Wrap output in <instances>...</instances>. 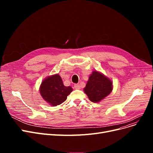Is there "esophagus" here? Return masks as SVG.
Listing matches in <instances>:
<instances>
[{
	"mask_svg": "<svg viewBox=\"0 0 153 153\" xmlns=\"http://www.w3.org/2000/svg\"><path fill=\"white\" fill-rule=\"evenodd\" d=\"M74 87H75V89H80V85L79 84H76L74 85Z\"/></svg>",
	"mask_w": 153,
	"mask_h": 153,
	"instance_id": "34e87169",
	"label": "esophagus"
}]
</instances>
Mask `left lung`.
<instances>
[{"label":"left lung","instance_id":"8db88e82","mask_svg":"<svg viewBox=\"0 0 153 153\" xmlns=\"http://www.w3.org/2000/svg\"><path fill=\"white\" fill-rule=\"evenodd\" d=\"M84 90L90 101L97 103L112 92V82L103 74L94 71L89 76Z\"/></svg>","mask_w":153,"mask_h":153}]
</instances>
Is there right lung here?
Masks as SVG:
<instances>
[{
    "mask_svg": "<svg viewBox=\"0 0 153 153\" xmlns=\"http://www.w3.org/2000/svg\"><path fill=\"white\" fill-rule=\"evenodd\" d=\"M72 91L70 86L64 85L62 78L58 74L46 78L41 83L39 90L43 98L52 106L62 103Z\"/></svg>",
    "mask_w": 153,
    "mask_h": 153,
    "instance_id": "1",
    "label": "right lung"
}]
</instances>
